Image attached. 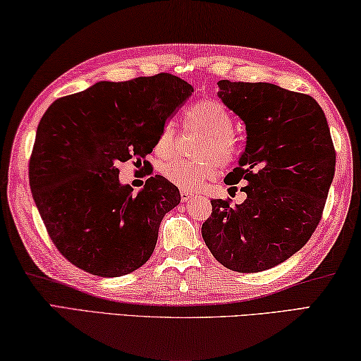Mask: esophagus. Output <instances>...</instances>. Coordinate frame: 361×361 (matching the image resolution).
Listing matches in <instances>:
<instances>
[{
  "instance_id": "34e87169",
  "label": "esophagus",
  "mask_w": 361,
  "mask_h": 361,
  "mask_svg": "<svg viewBox=\"0 0 361 361\" xmlns=\"http://www.w3.org/2000/svg\"><path fill=\"white\" fill-rule=\"evenodd\" d=\"M192 198H193V193L192 192H185V190L180 192V200L184 201V203H187V201H190Z\"/></svg>"
}]
</instances>
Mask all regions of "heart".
Returning <instances> with one entry per match:
<instances>
[{
    "label": "heart",
    "mask_w": 361,
    "mask_h": 361,
    "mask_svg": "<svg viewBox=\"0 0 361 361\" xmlns=\"http://www.w3.org/2000/svg\"><path fill=\"white\" fill-rule=\"evenodd\" d=\"M187 122L192 128L206 133L198 155L201 160L176 158L164 163L161 174L171 184L185 192H193L217 174V164H228L236 155V142L231 136L233 118L230 112L217 99L207 98L190 106L185 112ZM176 149V128L173 122L163 126L157 137L155 150L158 155L168 157Z\"/></svg>",
    "instance_id": "b5f03b06"
}]
</instances>
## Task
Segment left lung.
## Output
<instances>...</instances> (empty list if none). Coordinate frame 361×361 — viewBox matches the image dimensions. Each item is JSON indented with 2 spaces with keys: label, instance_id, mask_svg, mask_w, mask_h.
<instances>
[{
  "label": "left lung",
  "instance_id": "obj_1",
  "mask_svg": "<svg viewBox=\"0 0 361 361\" xmlns=\"http://www.w3.org/2000/svg\"><path fill=\"white\" fill-rule=\"evenodd\" d=\"M217 97L245 125V150L226 184L245 182L244 203L212 200L203 224L207 249L238 273L286 262L320 222L336 152L326 117L309 94L269 82L219 80Z\"/></svg>",
  "mask_w": 361,
  "mask_h": 361
}]
</instances>
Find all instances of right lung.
Instances as JSON below:
<instances>
[{
    "instance_id": "right-lung-1",
    "label": "right lung",
    "mask_w": 361,
    "mask_h": 361,
    "mask_svg": "<svg viewBox=\"0 0 361 361\" xmlns=\"http://www.w3.org/2000/svg\"><path fill=\"white\" fill-rule=\"evenodd\" d=\"M192 92L188 82L160 73L101 80L49 106L37 125L30 187L50 239L74 267L118 277L149 260L164 214L180 203L179 188L154 176L133 195L117 163L145 160Z\"/></svg>"
}]
</instances>
